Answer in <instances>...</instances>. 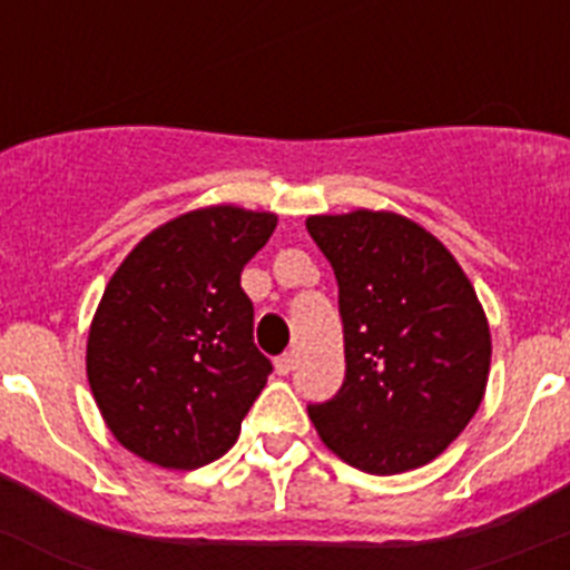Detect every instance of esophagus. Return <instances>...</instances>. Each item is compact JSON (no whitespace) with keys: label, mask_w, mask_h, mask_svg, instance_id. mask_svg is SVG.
Returning <instances> with one entry per match:
<instances>
[{"label":"esophagus","mask_w":570,"mask_h":570,"mask_svg":"<svg viewBox=\"0 0 570 570\" xmlns=\"http://www.w3.org/2000/svg\"><path fill=\"white\" fill-rule=\"evenodd\" d=\"M294 365H296L294 354H282V356H276V362H274L276 374H279V376H288L291 371H294Z\"/></svg>","instance_id":"1"}]
</instances>
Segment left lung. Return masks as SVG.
Here are the masks:
<instances>
[{
    "instance_id": "1",
    "label": "left lung",
    "mask_w": 570,
    "mask_h": 570,
    "mask_svg": "<svg viewBox=\"0 0 570 570\" xmlns=\"http://www.w3.org/2000/svg\"><path fill=\"white\" fill-rule=\"evenodd\" d=\"M340 285L345 382L308 405L325 445L376 476L436 460L476 414L491 331L451 250L391 210L308 216Z\"/></svg>"
}]
</instances>
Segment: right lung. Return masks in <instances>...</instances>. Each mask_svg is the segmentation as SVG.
Masks as SVG:
<instances>
[{
  "instance_id": "right-lung-1",
  "label": "right lung",
  "mask_w": 570,
  "mask_h": 570,
  "mask_svg": "<svg viewBox=\"0 0 570 570\" xmlns=\"http://www.w3.org/2000/svg\"><path fill=\"white\" fill-rule=\"evenodd\" d=\"M276 214L210 205L150 230L110 276L88 334V382L139 460L194 471L228 454L268 382L239 276Z\"/></svg>"
}]
</instances>
